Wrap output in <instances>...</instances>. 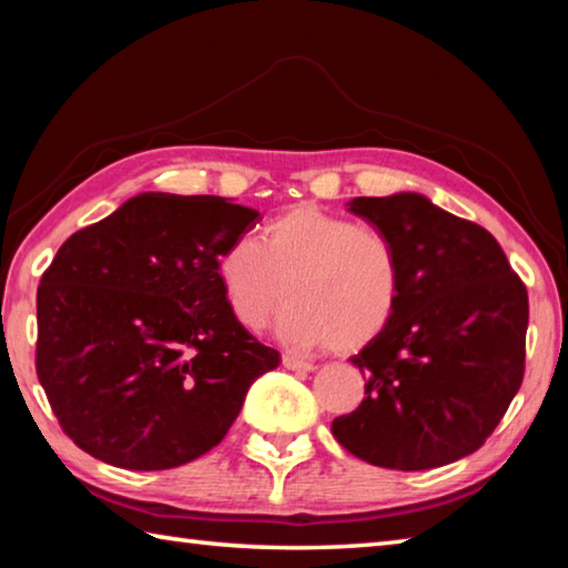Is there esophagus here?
Listing matches in <instances>:
<instances>
[{
    "mask_svg": "<svg viewBox=\"0 0 568 568\" xmlns=\"http://www.w3.org/2000/svg\"><path fill=\"white\" fill-rule=\"evenodd\" d=\"M283 365L287 371H301V373H307L313 371L315 365L311 361H303V358H295V355H283Z\"/></svg>",
    "mask_w": 568,
    "mask_h": 568,
    "instance_id": "34e87169",
    "label": "esophagus"
}]
</instances>
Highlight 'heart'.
<instances>
[{
    "label": "heart",
    "mask_w": 568,
    "mask_h": 568,
    "mask_svg": "<svg viewBox=\"0 0 568 568\" xmlns=\"http://www.w3.org/2000/svg\"><path fill=\"white\" fill-rule=\"evenodd\" d=\"M233 318L263 331L291 297L277 335L291 348L355 351L396 315L403 267L393 240L313 203L287 207L263 227L261 245L240 237L217 261Z\"/></svg>",
    "instance_id": "heart-1"
}]
</instances>
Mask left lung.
I'll use <instances>...</instances> for the list:
<instances>
[{
	"label": "left lung",
	"mask_w": 568,
	"mask_h": 568,
	"mask_svg": "<svg viewBox=\"0 0 568 568\" xmlns=\"http://www.w3.org/2000/svg\"><path fill=\"white\" fill-rule=\"evenodd\" d=\"M351 213L398 250L403 295L376 341L353 355L365 398L333 420L355 458L426 470L474 454L524 381L528 293L496 237L416 192L355 197Z\"/></svg>",
	"instance_id": "8db88e82"
}]
</instances>
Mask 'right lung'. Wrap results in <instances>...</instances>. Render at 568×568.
Listing matches in <instances>:
<instances>
[{"label":"right lung","instance_id":"1","mask_svg":"<svg viewBox=\"0 0 568 568\" xmlns=\"http://www.w3.org/2000/svg\"><path fill=\"white\" fill-rule=\"evenodd\" d=\"M257 220L225 197L142 192L57 250L37 287V378L82 450L162 470L225 438L281 363L233 318L217 277Z\"/></svg>","mask_w":568,"mask_h":568}]
</instances>
